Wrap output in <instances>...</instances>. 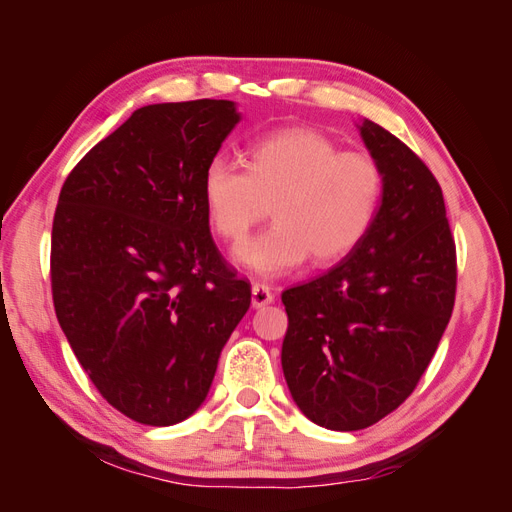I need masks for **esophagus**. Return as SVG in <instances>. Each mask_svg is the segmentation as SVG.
I'll return each mask as SVG.
<instances>
[{"label":"esophagus","instance_id":"esophagus-1","mask_svg":"<svg viewBox=\"0 0 512 512\" xmlns=\"http://www.w3.org/2000/svg\"><path fill=\"white\" fill-rule=\"evenodd\" d=\"M273 299H275V297H273V292H271V288H269L267 284H254V286H252V305H254L256 309L273 303Z\"/></svg>","mask_w":512,"mask_h":512}]
</instances>
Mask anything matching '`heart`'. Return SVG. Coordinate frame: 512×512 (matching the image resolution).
<instances>
[{
  "label": "heart",
  "instance_id": "obj_1",
  "mask_svg": "<svg viewBox=\"0 0 512 512\" xmlns=\"http://www.w3.org/2000/svg\"><path fill=\"white\" fill-rule=\"evenodd\" d=\"M209 222L239 243L273 203L275 224L239 247L237 260L260 277H277L314 256L333 262L363 243L384 196L380 162L367 151L342 149L312 128L277 130L247 151V164L224 156L200 179Z\"/></svg>",
  "mask_w": 512,
  "mask_h": 512
}]
</instances>
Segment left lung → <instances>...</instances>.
<instances>
[{"mask_svg":"<svg viewBox=\"0 0 512 512\" xmlns=\"http://www.w3.org/2000/svg\"><path fill=\"white\" fill-rule=\"evenodd\" d=\"M384 173L363 243L312 282L286 288L282 367L292 399L320 427L356 431L416 389L451 320L457 250L438 179L395 134L365 121Z\"/></svg>","mask_w":512,"mask_h":512,"instance_id":"left-lung-1","label":"left lung"}]
</instances>
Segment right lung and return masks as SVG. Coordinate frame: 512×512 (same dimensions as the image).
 <instances>
[{"label": "right lung", "mask_w": 512, "mask_h": 512, "mask_svg": "<svg viewBox=\"0 0 512 512\" xmlns=\"http://www.w3.org/2000/svg\"><path fill=\"white\" fill-rule=\"evenodd\" d=\"M228 100L143 106L72 168L51 235L55 314L98 393L168 427L203 404L250 282L213 243L200 179Z\"/></svg>", "instance_id": "1"}]
</instances>
